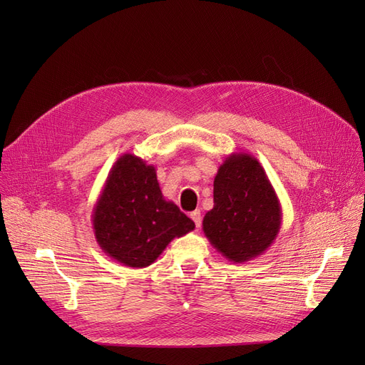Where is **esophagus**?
Returning <instances> with one entry per match:
<instances>
[{"label":"esophagus","mask_w":365,"mask_h":365,"mask_svg":"<svg viewBox=\"0 0 365 365\" xmlns=\"http://www.w3.org/2000/svg\"><path fill=\"white\" fill-rule=\"evenodd\" d=\"M190 217H192V220H193L196 227H201L202 217H201V212H200V210H195V212H192V213H190Z\"/></svg>","instance_id":"34e87169"}]
</instances>
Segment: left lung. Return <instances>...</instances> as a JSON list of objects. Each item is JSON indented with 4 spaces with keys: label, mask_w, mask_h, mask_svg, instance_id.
<instances>
[{
    "label": "left lung",
    "mask_w": 365,
    "mask_h": 365,
    "mask_svg": "<svg viewBox=\"0 0 365 365\" xmlns=\"http://www.w3.org/2000/svg\"><path fill=\"white\" fill-rule=\"evenodd\" d=\"M213 185L215 205L202 220L208 242L233 263L259 257L282 227L280 201L267 172L250 153H231Z\"/></svg>",
    "instance_id": "1"
}]
</instances>
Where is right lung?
Instances as JSON below:
<instances>
[{"label":"right lung","mask_w":365,"mask_h":365,"mask_svg":"<svg viewBox=\"0 0 365 365\" xmlns=\"http://www.w3.org/2000/svg\"><path fill=\"white\" fill-rule=\"evenodd\" d=\"M93 228L106 256L129 268H146L175 237L195 230V222L164 200L152 164L123 153L94 205Z\"/></svg>","instance_id":"1"}]
</instances>
